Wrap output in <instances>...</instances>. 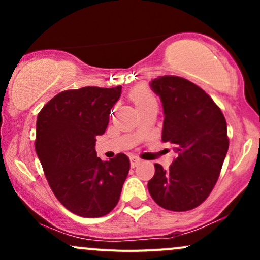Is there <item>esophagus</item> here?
I'll return each instance as SVG.
<instances>
[{
    "instance_id": "esophagus-1",
    "label": "esophagus",
    "mask_w": 260,
    "mask_h": 260,
    "mask_svg": "<svg viewBox=\"0 0 260 260\" xmlns=\"http://www.w3.org/2000/svg\"><path fill=\"white\" fill-rule=\"evenodd\" d=\"M129 159H131V165H132V168H136V166L138 165L140 161H142L138 156H133V155L129 157Z\"/></svg>"
}]
</instances>
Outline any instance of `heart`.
<instances>
[{
  "mask_svg": "<svg viewBox=\"0 0 260 260\" xmlns=\"http://www.w3.org/2000/svg\"><path fill=\"white\" fill-rule=\"evenodd\" d=\"M131 99H132L134 105L137 107L145 105V104L151 103V101H155L154 95L145 88L134 89V90L131 92Z\"/></svg>",
  "mask_w": 260,
  "mask_h": 260,
  "instance_id": "1",
  "label": "heart"
}]
</instances>
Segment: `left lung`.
Wrapping results in <instances>:
<instances>
[{"label": "left lung", "mask_w": 260, "mask_h": 260, "mask_svg": "<svg viewBox=\"0 0 260 260\" xmlns=\"http://www.w3.org/2000/svg\"><path fill=\"white\" fill-rule=\"evenodd\" d=\"M164 109L162 142L177 154L168 170L155 164L148 189L156 204L172 211L201 205L215 186L229 149L228 124L213 99L189 80L164 76L150 83Z\"/></svg>", "instance_id": "8db88e82"}]
</instances>
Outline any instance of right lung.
<instances>
[{
  "instance_id": "add662e5",
  "label": "right lung",
  "mask_w": 260,
  "mask_h": 260,
  "mask_svg": "<svg viewBox=\"0 0 260 260\" xmlns=\"http://www.w3.org/2000/svg\"><path fill=\"white\" fill-rule=\"evenodd\" d=\"M122 86H84L53 96L39 112L35 151L53 194L76 215L100 217L117 205L129 171L127 155L96 156Z\"/></svg>"
}]
</instances>
